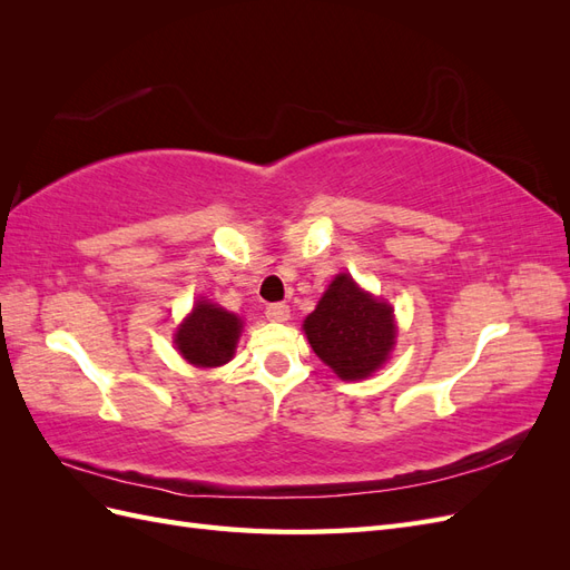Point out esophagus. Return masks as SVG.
<instances>
[{"instance_id":"1","label":"esophagus","mask_w":570,"mask_h":570,"mask_svg":"<svg viewBox=\"0 0 570 570\" xmlns=\"http://www.w3.org/2000/svg\"><path fill=\"white\" fill-rule=\"evenodd\" d=\"M266 318L275 321V323H285L289 318V306L283 302H275L266 306Z\"/></svg>"}]
</instances>
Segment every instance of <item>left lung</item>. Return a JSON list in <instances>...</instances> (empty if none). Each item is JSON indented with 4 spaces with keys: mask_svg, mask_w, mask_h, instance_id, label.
<instances>
[{
    "mask_svg": "<svg viewBox=\"0 0 570 570\" xmlns=\"http://www.w3.org/2000/svg\"><path fill=\"white\" fill-rule=\"evenodd\" d=\"M314 352L342 381H358L381 368L394 344L392 306L340 273L304 321Z\"/></svg>",
    "mask_w": 570,
    "mask_h": 570,
    "instance_id": "1",
    "label": "left lung"
}]
</instances>
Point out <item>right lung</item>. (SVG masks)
Returning a JSON list of instances; mask_svg holds the SVG:
<instances>
[{
  "label": "right lung",
  "instance_id": "add662e5",
  "mask_svg": "<svg viewBox=\"0 0 570 570\" xmlns=\"http://www.w3.org/2000/svg\"><path fill=\"white\" fill-rule=\"evenodd\" d=\"M239 318L228 314L212 302H197L193 314L178 327L176 344L178 352L189 364L202 368H214L228 364L235 354V344L239 337Z\"/></svg>",
  "mask_w": 570,
  "mask_h": 570
}]
</instances>
